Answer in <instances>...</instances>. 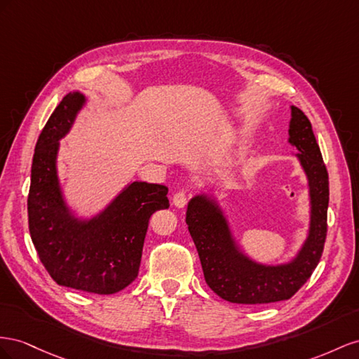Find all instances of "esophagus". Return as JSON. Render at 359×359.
<instances>
[{"label": "esophagus", "instance_id": "esophagus-1", "mask_svg": "<svg viewBox=\"0 0 359 359\" xmlns=\"http://www.w3.org/2000/svg\"><path fill=\"white\" fill-rule=\"evenodd\" d=\"M187 200H188V194L185 192V191H179V192H176L174 194V197H172V204L176 208H185V204H187Z\"/></svg>", "mask_w": 359, "mask_h": 359}]
</instances>
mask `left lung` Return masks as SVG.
Returning <instances> with one entry per match:
<instances>
[{
    "instance_id": "obj_1",
    "label": "left lung",
    "mask_w": 359,
    "mask_h": 359,
    "mask_svg": "<svg viewBox=\"0 0 359 359\" xmlns=\"http://www.w3.org/2000/svg\"><path fill=\"white\" fill-rule=\"evenodd\" d=\"M289 142L309 182L310 224L299 251L289 262L264 264L245 254L234 239L230 222L218 200L209 194L194 196L187 209V224L200 255L209 287L233 304H269L290 299L310 278L319 263L326 239L330 182L322 153L304 112L290 107Z\"/></svg>"
}]
</instances>
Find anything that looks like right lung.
Returning a JSON list of instances; mask_svg holds the SVG:
<instances>
[{"mask_svg":"<svg viewBox=\"0 0 359 359\" xmlns=\"http://www.w3.org/2000/svg\"><path fill=\"white\" fill-rule=\"evenodd\" d=\"M87 104L70 91L40 134L32 165L28 225L36 251L53 280L65 287L97 294L123 290L138 276L149 219L168 209V188L130 182L90 218L76 217L61 188L57 158L60 140Z\"/></svg>","mask_w":359,"mask_h":359,"instance_id":"1","label":"right lung"}]
</instances>
